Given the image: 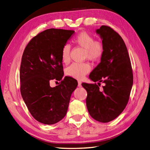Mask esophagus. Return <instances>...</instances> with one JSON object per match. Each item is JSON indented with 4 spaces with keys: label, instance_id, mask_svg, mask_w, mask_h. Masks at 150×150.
Masks as SVG:
<instances>
[{
    "label": "esophagus",
    "instance_id": "1",
    "mask_svg": "<svg viewBox=\"0 0 150 150\" xmlns=\"http://www.w3.org/2000/svg\"><path fill=\"white\" fill-rule=\"evenodd\" d=\"M78 86L79 87L82 86V82H81L80 81H79V82H78Z\"/></svg>",
    "mask_w": 150,
    "mask_h": 150
}]
</instances>
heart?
I'll list each match as a JSON object with an SVG mask.
<instances>
[{
    "instance_id": "heart-1",
    "label": "heart",
    "mask_w": 150,
    "mask_h": 150,
    "mask_svg": "<svg viewBox=\"0 0 150 150\" xmlns=\"http://www.w3.org/2000/svg\"><path fill=\"white\" fill-rule=\"evenodd\" d=\"M75 43L85 49L84 57L92 62H99L105 53V47L102 42L95 40L91 34L82 31L78 34L74 39ZM62 61L68 64L70 61V46L65 45L62 49ZM91 67L88 63H73L66 69V74L76 79L81 80L91 71Z\"/></svg>"
}]
</instances>
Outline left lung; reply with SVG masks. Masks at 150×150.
Instances as JSON below:
<instances>
[{"label":"left lung","mask_w":150,"mask_h":150,"mask_svg":"<svg viewBox=\"0 0 150 150\" xmlns=\"http://www.w3.org/2000/svg\"><path fill=\"white\" fill-rule=\"evenodd\" d=\"M102 39L105 53L89 75L95 83H82L87 92V108L91 117L100 122H108L119 116L129 99L133 83L130 58L122 38L107 25L97 29ZM105 85L99 90L100 82Z\"/></svg>","instance_id":"1"}]
</instances>
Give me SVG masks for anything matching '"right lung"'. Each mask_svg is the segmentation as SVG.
Instances as JSON below:
<instances>
[{"label":"right lung","instance_id":"right-lung-1","mask_svg":"<svg viewBox=\"0 0 150 150\" xmlns=\"http://www.w3.org/2000/svg\"><path fill=\"white\" fill-rule=\"evenodd\" d=\"M72 30L48 29L31 40L24 51L20 68L21 96L32 116L45 125H54L65 116L77 81L63 79L61 52L74 33ZM61 84L51 88L49 81Z\"/></svg>","mask_w":150,"mask_h":150}]
</instances>
